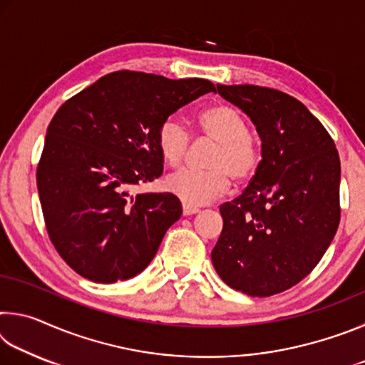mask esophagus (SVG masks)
<instances>
[{
	"instance_id": "1",
	"label": "esophagus",
	"mask_w": 365,
	"mask_h": 365,
	"mask_svg": "<svg viewBox=\"0 0 365 365\" xmlns=\"http://www.w3.org/2000/svg\"><path fill=\"white\" fill-rule=\"evenodd\" d=\"M182 209H183V215H193V214L200 212V209L195 206H188V205H183Z\"/></svg>"
}]
</instances>
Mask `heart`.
I'll use <instances>...</instances> for the list:
<instances>
[{
  "label": "heart",
  "instance_id": "b5f03b06",
  "mask_svg": "<svg viewBox=\"0 0 365 365\" xmlns=\"http://www.w3.org/2000/svg\"><path fill=\"white\" fill-rule=\"evenodd\" d=\"M197 130L202 138L215 143L207 170H180L168 177L165 188L188 206H202L222 195L233 182L245 183L261 164V150L248 133V122L237 109L215 104L197 115ZM190 135L174 117L164 120L158 130V150L169 168H178L187 156Z\"/></svg>",
  "mask_w": 365,
  "mask_h": 365
}]
</instances>
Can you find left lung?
<instances>
[{
    "mask_svg": "<svg viewBox=\"0 0 365 365\" xmlns=\"http://www.w3.org/2000/svg\"><path fill=\"white\" fill-rule=\"evenodd\" d=\"M261 138L251 183L220 206L224 228L211 252L228 287L272 296L311 274L339 224V156L329 132L296 98L256 85H217Z\"/></svg>",
    "mask_w": 365,
    "mask_h": 365,
    "instance_id": "obj_1",
    "label": "left lung"
}]
</instances>
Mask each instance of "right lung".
<instances>
[{
  "label": "right lung",
  "instance_id": "add662e5",
  "mask_svg": "<svg viewBox=\"0 0 365 365\" xmlns=\"http://www.w3.org/2000/svg\"><path fill=\"white\" fill-rule=\"evenodd\" d=\"M209 91L215 86L205 78L119 71L58 109L36 185L49 238L77 274L114 283L150 265L182 205L172 193L132 190L163 174V122Z\"/></svg>",
  "mask_w": 365,
  "mask_h": 365
}]
</instances>
